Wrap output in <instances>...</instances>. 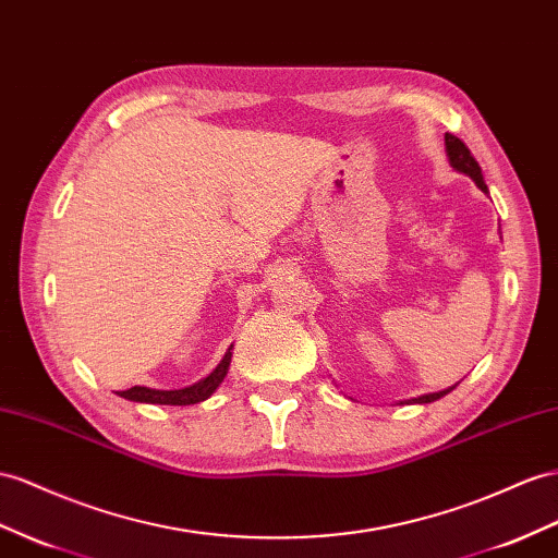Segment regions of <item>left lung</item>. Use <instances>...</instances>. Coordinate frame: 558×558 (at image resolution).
<instances>
[{"label":"left lung","instance_id":"1","mask_svg":"<svg viewBox=\"0 0 558 558\" xmlns=\"http://www.w3.org/2000/svg\"><path fill=\"white\" fill-rule=\"evenodd\" d=\"M446 150H448L450 165H452L457 171H462V174L474 179L476 185H478V189H481L483 193H488V185H485V181H483L481 167H478V162H476V157L471 155V150L466 148V143H464L462 138L452 136V134H446ZM450 391H452V387L446 389V391H438V393L420 396V398H415V403H432V401H438L440 396H446V393H450Z\"/></svg>","mask_w":558,"mask_h":558}]
</instances>
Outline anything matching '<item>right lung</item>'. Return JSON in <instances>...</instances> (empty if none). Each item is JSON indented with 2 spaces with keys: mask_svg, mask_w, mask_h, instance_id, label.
<instances>
[{
  "mask_svg": "<svg viewBox=\"0 0 558 558\" xmlns=\"http://www.w3.org/2000/svg\"><path fill=\"white\" fill-rule=\"evenodd\" d=\"M231 349L223 355V361L217 365V369L205 379H199L193 387L177 389V391H157L148 387H132L126 391H120L118 396L126 398V401H136V403H157V405H193L199 401H207V398L217 391L219 384L223 381L228 365H231Z\"/></svg>",
  "mask_w": 558,
  "mask_h": 558,
  "instance_id": "right-lung-1",
  "label": "right lung"
}]
</instances>
